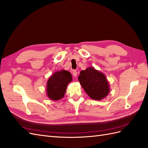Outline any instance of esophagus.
Masks as SVG:
<instances>
[{
    "instance_id": "1",
    "label": "esophagus",
    "mask_w": 148,
    "mask_h": 148,
    "mask_svg": "<svg viewBox=\"0 0 148 148\" xmlns=\"http://www.w3.org/2000/svg\"><path fill=\"white\" fill-rule=\"evenodd\" d=\"M72 74H73V75L75 77H76L77 76V71L76 70H73V71H72Z\"/></svg>"
}]
</instances>
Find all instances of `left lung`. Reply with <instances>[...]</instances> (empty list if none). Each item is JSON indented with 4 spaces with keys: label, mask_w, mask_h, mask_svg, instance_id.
Instances as JSON below:
<instances>
[{
    "label": "left lung",
    "mask_w": 148,
    "mask_h": 148,
    "mask_svg": "<svg viewBox=\"0 0 148 148\" xmlns=\"http://www.w3.org/2000/svg\"><path fill=\"white\" fill-rule=\"evenodd\" d=\"M78 77L82 88L92 99L100 100L109 94L110 85L104 73L90 66L82 70Z\"/></svg>",
    "instance_id": "left-lung-1"
}]
</instances>
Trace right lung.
Here are the masks:
<instances>
[{
  "instance_id": "add662e5",
  "label": "right lung",
  "mask_w": 148,
  "mask_h": 148,
  "mask_svg": "<svg viewBox=\"0 0 148 148\" xmlns=\"http://www.w3.org/2000/svg\"><path fill=\"white\" fill-rule=\"evenodd\" d=\"M72 80L71 75L68 71L62 70L55 72L47 81V96L53 101L62 99L65 94L68 84Z\"/></svg>"
}]
</instances>
